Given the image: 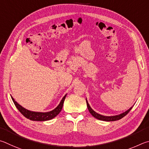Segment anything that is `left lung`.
Returning <instances> with one entry per match:
<instances>
[{"mask_svg": "<svg viewBox=\"0 0 149 149\" xmlns=\"http://www.w3.org/2000/svg\"><path fill=\"white\" fill-rule=\"evenodd\" d=\"M86 103H87V107H88V111L90 113V114H92V115L95 117V118H97L98 120H103V121H107V122H110V121H116V120H118L121 119L123 118L124 116H125L126 115V114L129 113L130 111V110L132 109V107H130L128 110H127L126 111H125L124 113H122V114H120L118 115H115V116H103V115H101V114H100L96 113L93 110V109L91 108V107L90 106L89 103H88V101L86 100Z\"/></svg>", "mask_w": 149, "mask_h": 149, "instance_id": "obj_1", "label": "left lung"}]
</instances>
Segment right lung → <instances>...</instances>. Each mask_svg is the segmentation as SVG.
<instances>
[{"label": "right lung", "mask_w": 149, "mask_h": 149, "mask_svg": "<svg viewBox=\"0 0 149 149\" xmlns=\"http://www.w3.org/2000/svg\"><path fill=\"white\" fill-rule=\"evenodd\" d=\"M66 95L67 94L63 97L61 101H60L58 106H57L56 109H54V110L49 112H46V113H40V112H34L29 111L27 109L23 107L22 106H21L19 104H18L12 97H11L13 102L14 103V105L18 109V111H19L23 116L26 117V118L33 121H46L55 118V117L61 112L63 108V105L65 99L66 97Z\"/></svg>", "instance_id": "right-lung-1"}]
</instances>
